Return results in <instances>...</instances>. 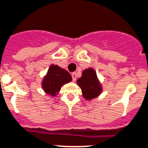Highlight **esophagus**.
<instances>
[{"label": "esophagus", "mask_w": 148, "mask_h": 148, "mask_svg": "<svg viewBox=\"0 0 148 148\" xmlns=\"http://www.w3.org/2000/svg\"><path fill=\"white\" fill-rule=\"evenodd\" d=\"M72 77H73V82H75L76 80V73H73L72 74Z\"/></svg>", "instance_id": "esophagus-1"}]
</instances>
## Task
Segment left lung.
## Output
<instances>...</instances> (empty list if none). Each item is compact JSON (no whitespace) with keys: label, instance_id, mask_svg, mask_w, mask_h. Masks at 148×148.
<instances>
[{"label":"left lung","instance_id":"obj_1","mask_svg":"<svg viewBox=\"0 0 148 148\" xmlns=\"http://www.w3.org/2000/svg\"><path fill=\"white\" fill-rule=\"evenodd\" d=\"M77 85L81 88L82 94L86 101H90L102 93L103 88L96 71L93 68H88L83 71L82 76L77 79Z\"/></svg>","mask_w":148,"mask_h":148}]
</instances>
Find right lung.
Wrapping results in <instances>:
<instances>
[{
  "instance_id": "obj_1",
  "label": "right lung",
  "mask_w": 148,
  "mask_h": 148,
  "mask_svg": "<svg viewBox=\"0 0 148 148\" xmlns=\"http://www.w3.org/2000/svg\"><path fill=\"white\" fill-rule=\"evenodd\" d=\"M72 79L69 72L58 65L52 64L42 79L41 86L47 94L55 97L59 93L62 86L71 82Z\"/></svg>"
}]
</instances>
